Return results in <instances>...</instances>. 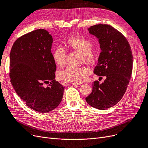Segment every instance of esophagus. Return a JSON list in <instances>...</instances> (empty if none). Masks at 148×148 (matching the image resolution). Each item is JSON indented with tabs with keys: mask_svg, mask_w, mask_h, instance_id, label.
Returning <instances> with one entry per match:
<instances>
[{
	"mask_svg": "<svg viewBox=\"0 0 148 148\" xmlns=\"http://www.w3.org/2000/svg\"><path fill=\"white\" fill-rule=\"evenodd\" d=\"M72 84H73V85H74V86H77V85H80V84H82V83H73Z\"/></svg>",
	"mask_w": 148,
	"mask_h": 148,
	"instance_id": "obj_1",
	"label": "esophagus"
}]
</instances>
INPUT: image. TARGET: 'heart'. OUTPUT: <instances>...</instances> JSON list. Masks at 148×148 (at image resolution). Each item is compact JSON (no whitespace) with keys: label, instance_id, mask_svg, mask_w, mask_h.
<instances>
[{"label":"heart","instance_id":"1","mask_svg":"<svg viewBox=\"0 0 148 148\" xmlns=\"http://www.w3.org/2000/svg\"><path fill=\"white\" fill-rule=\"evenodd\" d=\"M69 46L72 49L83 54V59L86 64H91L94 62L95 56L92 51L93 43L89 39L82 36L73 37L69 41ZM66 56L65 49L61 45H58L53 53V58L55 63L59 66H63L65 63ZM88 73L89 71L85 68L68 66L60 71L58 76L60 80L78 83L81 82Z\"/></svg>","mask_w":148,"mask_h":148}]
</instances>
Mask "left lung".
I'll use <instances>...</instances> for the list:
<instances>
[{
    "label": "left lung",
    "mask_w": 148,
    "mask_h": 148,
    "mask_svg": "<svg viewBox=\"0 0 148 148\" xmlns=\"http://www.w3.org/2000/svg\"><path fill=\"white\" fill-rule=\"evenodd\" d=\"M88 31L97 37L101 49L94 73L106 79L101 84L94 82L86 101L93 107L105 110L116 105L125 94L133 70V54L126 38L113 27L99 24Z\"/></svg>",
    "instance_id": "1"
}]
</instances>
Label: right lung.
I'll use <instances>...</instances> for the list:
<instances>
[{"instance_id": "1", "label": "right lung", "mask_w": 148, "mask_h": 148, "mask_svg": "<svg viewBox=\"0 0 148 148\" xmlns=\"http://www.w3.org/2000/svg\"><path fill=\"white\" fill-rule=\"evenodd\" d=\"M52 43L48 31L37 29L18 38L10 53L12 86L23 102L39 112L54 110L64 94L65 87L54 79L56 65L51 51ZM44 83L49 86L45 87Z\"/></svg>"}]
</instances>
